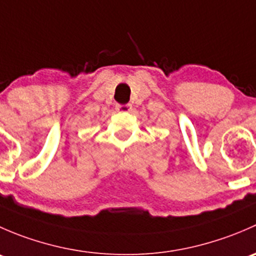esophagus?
I'll return each instance as SVG.
<instances>
[{
	"label": "esophagus",
	"mask_w": 256,
	"mask_h": 256,
	"mask_svg": "<svg viewBox=\"0 0 256 256\" xmlns=\"http://www.w3.org/2000/svg\"><path fill=\"white\" fill-rule=\"evenodd\" d=\"M115 109H116V112H131L132 106H131L130 104H125V105L118 104L115 106Z\"/></svg>",
	"instance_id": "esophagus-1"
}]
</instances>
